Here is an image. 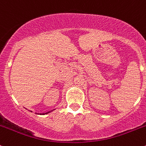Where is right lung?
I'll list each match as a JSON object with an SVG mask.
<instances>
[{
    "label": "right lung",
    "mask_w": 146,
    "mask_h": 146,
    "mask_svg": "<svg viewBox=\"0 0 146 146\" xmlns=\"http://www.w3.org/2000/svg\"><path fill=\"white\" fill-rule=\"evenodd\" d=\"M53 111V110H51V111H47V112H46V113H42H42H40V114H39V113H38L37 114H43V115H44V114H48V113H50V112H51V111ZM31 112H32V111H31ZM35 114H36V113H35Z\"/></svg>",
    "instance_id": "right-lung-1"
}]
</instances>
